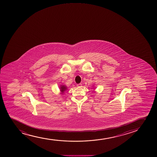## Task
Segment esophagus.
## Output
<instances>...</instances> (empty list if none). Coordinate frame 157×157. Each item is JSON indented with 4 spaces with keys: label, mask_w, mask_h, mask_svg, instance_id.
Returning a JSON list of instances; mask_svg holds the SVG:
<instances>
[{
    "label": "esophagus",
    "mask_w": 157,
    "mask_h": 157,
    "mask_svg": "<svg viewBox=\"0 0 157 157\" xmlns=\"http://www.w3.org/2000/svg\"><path fill=\"white\" fill-rule=\"evenodd\" d=\"M77 86L78 87H81L82 86V84L81 83H79V84H77Z\"/></svg>",
    "instance_id": "esophagus-1"
}]
</instances>
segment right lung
<instances>
[{"label": "right lung", "instance_id": "obj_1", "mask_svg": "<svg viewBox=\"0 0 157 157\" xmlns=\"http://www.w3.org/2000/svg\"><path fill=\"white\" fill-rule=\"evenodd\" d=\"M59 89H60V91L61 92L60 94H63L67 90V86H66L65 85H60Z\"/></svg>", "mask_w": 157, "mask_h": 157}]
</instances>
